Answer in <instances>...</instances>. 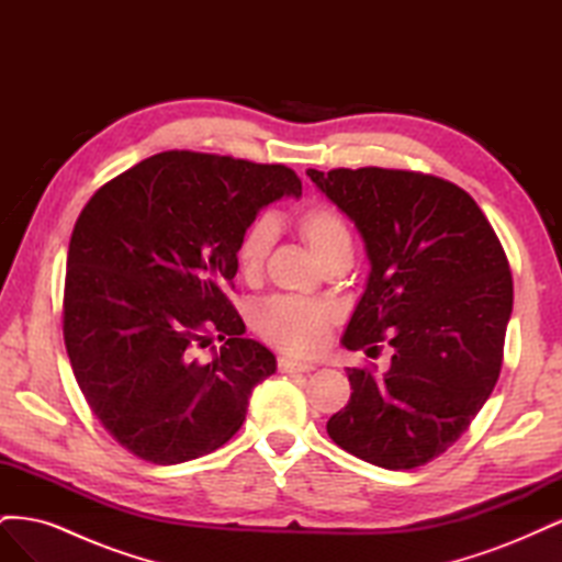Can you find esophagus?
Returning a JSON list of instances; mask_svg holds the SVG:
<instances>
[{
	"label": "esophagus",
	"instance_id": "34e87169",
	"mask_svg": "<svg viewBox=\"0 0 562 562\" xmlns=\"http://www.w3.org/2000/svg\"><path fill=\"white\" fill-rule=\"evenodd\" d=\"M312 363H302L295 359H288V356H281L279 359V372H285V375H300V372H312Z\"/></svg>",
	"mask_w": 562,
	"mask_h": 562
}]
</instances>
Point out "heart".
I'll return each instance as SVG.
<instances>
[{
    "label": "heart",
    "instance_id": "b5f03b06",
    "mask_svg": "<svg viewBox=\"0 0 562 562\" xmlns=\"http://www.w3.org/2000/svg\"><path fill=\"white\" fill-rule=\"evenodd\" d=\"M300 232L321 262H328L339 252H351L349 227L335 209H307L300 215ZM277 234V217L271 213L258 215L246 227L239 246H236V262L246 279H258L262 274ZM335 318V310L326 302L277 295L265 300L255 312V328L267 342L288 353L312 356L326 347Z\"/></svg>",
    "mask_w": 562,
    "mask_h": 562
}]
</instances>
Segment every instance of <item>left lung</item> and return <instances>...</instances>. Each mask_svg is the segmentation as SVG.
Segmentation results:
<instances>
[{
  "label": "left lung",
  "instance_id": "1",
  "mask_svg": "<svg viewBox=\"0 0 562 562\" xmlns=\"http://www.w3.org/2000/svg\"><path fill=\"white\" fill-rule=\"evenodd\" d=\"M307 176L361 232L370 260L342 345L394 347L382 378L347 368L353 391L328 436L382 469L427 464L497 384L514 310L506 252L479 203L443 178L378 166Z\"/></svg>",
  "mask_w": 562,
  "mask_h": 562
}]
</instances>
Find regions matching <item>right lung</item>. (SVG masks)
Segmentation results:
<instances>
[{"instance_id":"right-lung-1","label":"right lung","mask_w":562,"mask_h":562,"mask_svg":"<svg viewBox=\"0 0 562 562\" xmlns=\"http://www.w3.org/2000/svg\"><path fill=\"white\" fill-rule=\"evenodd\" d=\"M302 182L281 164L161 151L91 196L67 250L63 337L77 384L119 446L180 464L241 429L277 372L225 295L246 227ZM217 334L211 362L195 351Z\"/></svg>"}]
</instances>
